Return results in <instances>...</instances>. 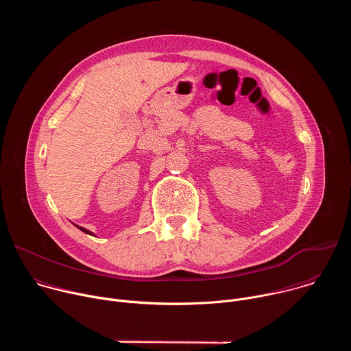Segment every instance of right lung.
Masks as SVG:
<instances>
[{"instance_id":"1","label":"right lung","mask_w":351,"mask_h":351,"mask_svg":"<svg viewBox=\"0 0 351 351\" xmlns=\"http://www.w3.org/2000/svg\"><path fill=\"white\" fill-rule=\"evenodd\" d=\"M77 228H79V229H80V230H83V232H86V233H88V234H93V233H91V232H88V230H86V229H84V228H80V226H77Z\"/></svg>"}]
</instances>
